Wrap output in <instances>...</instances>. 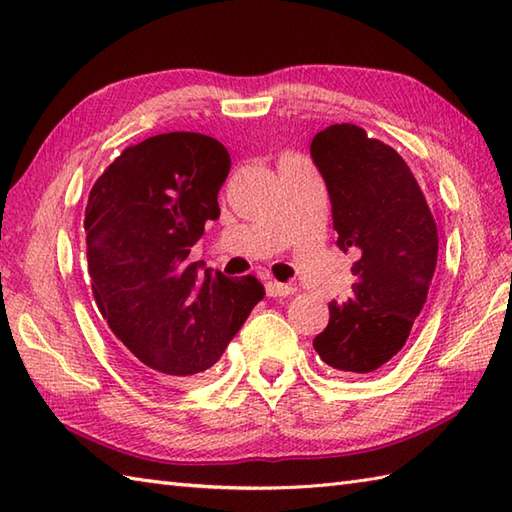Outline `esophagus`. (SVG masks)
Instances as JSON below:
<instances>
[{"label":"esophagus","instance_id":"obj_1","mask_svg":"<svg viewBox=\"0 0 512 512\" xmlns=\"http://www.w3.org/2000/svg\"><path fill=\"white\" fill-rule=\"evenodd\" d=\"M266 295L268 297H288V295H295V288L270 279V281H266Z\"/></svg>","mask_w":512,"mask_h":512}]
</instances>
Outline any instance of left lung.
<instances>
[{
  "instance_id": "left-lung-1",
  "label": "left lung",
  "mask_w": 512,
  "mask_h": 512,
  "mask_svg": "<svg viewBox=\"0 0 512 512\" xmlns=\"http://www.w3.org/2000/svg\"><path fill=\"white\" fill-rule=\"evenodd\" d=\"M310 154L332 202L336 246L354 259V295L330 303L312 341L336 374L363 376L396 356L438 264V226L407 162L352 123L312 138Z\"/></svg>"
}]
</instances>
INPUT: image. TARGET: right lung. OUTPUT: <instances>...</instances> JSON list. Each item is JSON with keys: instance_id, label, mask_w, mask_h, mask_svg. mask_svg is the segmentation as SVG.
I'll use <instances>...</instances> for the list:
<instances>
[{"instance_id": "obj_1", "label": "right lung", "mask_w": 512, "mask_h": 512, "mask_svg": "<svg viewBox=\"0 0 512 512\" xmlns=\"http://www.w3.org/2000/svg\"><path fill=\"white\" fill-rule=\"evenodd\" d=\"M231 171L211 136L171 132L127 147L85 206L88 273L103 319L138 372L184 383L217 363L264 286L189 264L204 224L220 217Z\"/></svg>"}]
</instances>
